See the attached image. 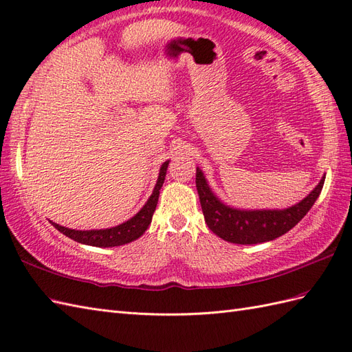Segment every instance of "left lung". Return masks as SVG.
Masks as SVG:
<instances>
[{"label": "left lung", "instance_id": "obj_1", "mask_svg": "<svg viewBox=\"0 0 352 352\" xmlns=\"http://www.w3.org/2000/svg\"><path fill=\"white\" fill-rule=\"evenodd\" d=\"M325 177L303 201L285 210H240L226 206L210 189L202 170L196 168L198 189L204 217L208 228L220 239L235 244H258L272 241L292 230L320 196Z\"/></svg>", "mask_w": 352, "mask_h": 352}]
</instances>
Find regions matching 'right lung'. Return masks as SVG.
Segmentation results:
<instances>
[{
	"label": "right lung",
	"instance_id": "right-lung-1",
	"mask_svg": "<svg viewBox=\"0 0 352 352\" xmlns=\"http://www.w3.org/2000/svg\"><path fill=\"white\" fill-rule=\"evenodd\" d=\"M169 165V160H166L163 165L160 166V173L157 183L154 186V190L148 201L145 202V206L138 211V213L129 219L127 222L121 223L118 226L108 228V230H91V231H76V230H70V228L60 226L58 223H54V228H56L60 232H63L65 236L75 240L78 243L88 244V246H96V248H116V246H122V244L132 243L133 240L139 239L145 231L148 225L151 223L153 213L157 207V201H159V195H160V187L163 186V182H165V175H166V169Z\"/></svg>",
	"mask_w": 352,
	"mask_h": 352
}]
</instances>
